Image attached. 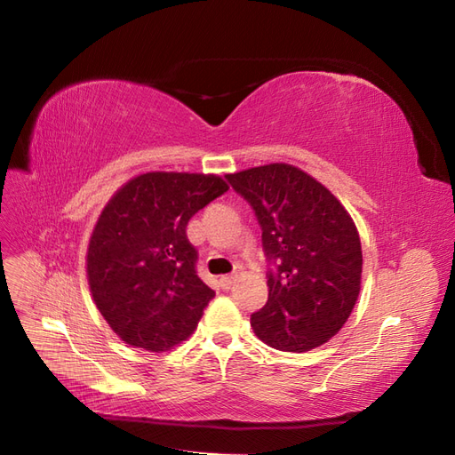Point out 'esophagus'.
<instances>
[{
	"label": "esophagus",
	"instance_id": "1",
	"mask_svg": "<svg viewBox=\"0 0 455 455\" xmlns=\"http://www.w3.org/2000/svg\"><path fill=\"white\" fill-rule=\"evenodd\" d=\"M219 282H221V287H223L225 291H228V289H232L234 283L238 282V275H236V274H228V275H223Z\"/></svg>",
	"mask_w": 455,
	"mask_h": 455
}]
</instances>
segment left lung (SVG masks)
Returning a JSON list of instances; mask_svg holds the SVG:
<instances>
[{
    "instance_id": "1",
    "label": "left lung",
    "mask_w": 455,
    "mask_h": 455,
    "mask_svg": "<svg viewBox=\"0 0 455 455\" xmlns=\"http://www.w3.org/2000/svg\"><path fill=\"white\" fill-rule=\"evenodd\" d=\"M251 204L262 228L268 300L251 315L262 342L282 351H310L329 342L357 302L363 251L354 219L310 173L272 163L227 173Z\"/></svg>"
}]
</instances>
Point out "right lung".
<instances>
[{"label": "right lung", "mask_w": 455, "mask_h": 455, "mask_svg": "<svg viewBox=\"0 0 455 455\" xmlns=\"http://www.w3.org/2000/svg\"><path fill=\"white\" fill-rule=\"evenodd\" d=\"M227 190L215 173L145 172L116 188L98 215L86 280L128 346L163 354L196 331L215 292L196 275L187 223Z\"/></svg>", "instance_id": "1"}]
</instances>
